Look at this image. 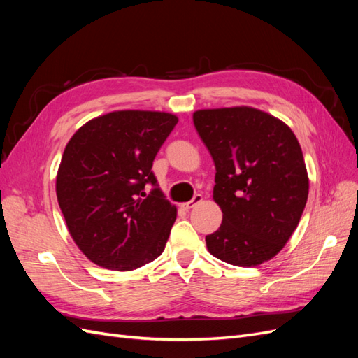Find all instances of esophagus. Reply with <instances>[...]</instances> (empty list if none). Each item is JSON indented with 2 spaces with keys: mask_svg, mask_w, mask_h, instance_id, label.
Instances as JSON below:
<instances>
[{
  "mask_svg": "<svg viewBox=\"0 0 358 358\" xmlns=\"http://www.w3.org/2000/svg\"><path fill=\"white\" fill-rule=\"evenodd\" d=\"M201 200H203L201 194H196V196L192 197V200H189L188 203H182V208L185 209V210H189V209H192V208H194V206H197Z\"/></svg>",
  "mask_w": 358,
  "mask_h": 358,
  "instance_id": "esophagus-1",
  "label": "esophagus"
}]
</instances>
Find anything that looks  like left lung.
Listing matches in <instances>:
<instances>
[{
    "label": "left lung",
    "mask_w": 358,
    "mask_h": 358,
    "mask_svg": "<svg viewBox=\"0 0 358 358\" xmlns=\"http://www.w3.org/2000/svg\"><path fill=\"white\" fill-rule=\"evenodd\" d=\"M215 162L213 200L222 224L206 236L209 252L251 267L275 257L305 210L308 171L294 133L252 107L199 110L192 115Z\"/></svg>",
    "instance_id": "obj_1"
}]
</instances>
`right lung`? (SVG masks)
Returning <instances> with one entry per match:
<instances>
[{"label":"right lung","mask_w":358,"mask_h":358,"mask_svg":"<svg viewBox=\"0 0 358 358\" xmlns=\"http://www.w3.org/2000/svg\"><path fill=\"white\" fill-rule=\"evenodd\" d=\"M176 124L164 112L121 110L92 119L70 138L57 197L71 237L92 263L134 270L164 251L176 208L150 169Z\"/></svg>","instance_id":"1"}]
</instances>
